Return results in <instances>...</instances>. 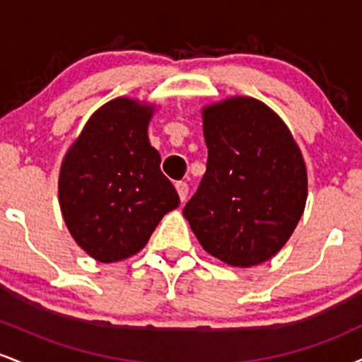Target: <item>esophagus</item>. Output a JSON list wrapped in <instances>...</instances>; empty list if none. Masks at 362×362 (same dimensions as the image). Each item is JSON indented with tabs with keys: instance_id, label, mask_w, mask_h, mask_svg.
I'll list each match as a JSON object with an SVG mask.
<instances>
[{
	"instance_id": "esophagus-1",
	"label": "esophagus",
	"mask_w": 362,
	"mask_h": 362,
	"mask_svg": "<svg viewBox=\"0 0 362 362\" xmlns=\"http://www.w3.org/2000/svg\"><path fill=\"white\" fill-rule=\"evenodd\" d=\"M175 189H177L178 197H180V201L184 202L185 199H187V194H189V185H187L185 182H177V184H175Z\"/></svg>"
}]
</instances>
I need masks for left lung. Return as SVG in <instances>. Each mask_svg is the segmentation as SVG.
<instances>
[{"instance_id": "8db88e82", "label": "left lung", "mask_w": 362, "mask_h": 362, "mask_svg": "<svg viewBox=\"0 0 362 362\" xmlns=\"http://www.w3.org/2000/svg\"><path fill=\"white\" fill-rule=\"evenodd\" d=\"M207 168L184 216L207 253L231 267L272 259L296 230L308 173L289 127L252 97L202 107Z\"/></svg>"}]
</instances>
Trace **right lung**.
Returning <instances> with one entry per match:
<instances>
[{
    "mask_svg": "<svg viewBox=\"0 0 362 362\" xmlns=\"http://www.w3.org/2000/svg\"><path fill=\"white\" fill-rule=\"evenodd\" d=\"M156 105L117 97L91 114L66 151L57 195L68 231L102 264L136 255L180 199L161 173L148 126Z\"/></svg>",
    "mask_w": 362,
    "mask_h": 362,
    "instance_id": "add662e5",
    "label": "right lung"
}]
</instances>
